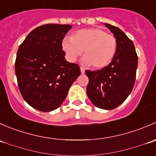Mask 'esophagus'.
<instances>
[{
	"instance_id": "esophagus-1",
	"label": "esophagus",
	"mask_w": 156,
	"mask_h": 156,
	"mask_svg": "<svg viewBox=\"0 0 156 156\" xmlns=\"http://www.w3.org/2000/svg\"><path fill=\"white\" fill-rule=\"evenodd\" d=\"M80 69H81V74H84V72H85V71H84V69L82 68V67H81L80 68Z\"/></svg>"
}]
</instances>
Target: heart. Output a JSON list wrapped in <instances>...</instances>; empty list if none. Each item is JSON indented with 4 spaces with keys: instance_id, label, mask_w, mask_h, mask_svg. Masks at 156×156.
<instances>
[{
    "instance_id": "obj_1",
    "label": "heart",
    "mask_w": 156,
    "mask_h": 156,
    "mask_svg": "<svg viewBox=\"0 0 156 156\" xmlns=\"http://www.w3.org/2000/svg\"><path fill=\"white\" fill-rule=\"evenodd\" d=\"M62 50L67 59L74 62L78 56H84L82 62L96 69L106 68L114 58L117 50V41L112 34L98 28L81 29L71 37L62 41Z\"/></svg>"
}]
</instances>
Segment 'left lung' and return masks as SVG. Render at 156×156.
Segmentation results:
<instances>
[{
    "mask_svg": "<svg viewBox=\"0 0 156 156\" xmlns=\"http://www.w3.org/2000/svg\"><path fill=\"white\" fill-rule=\"evenodd\" d=\"M117 41L114 58L106 68L86 70L87 94L93 104L111 110L120 106L131 92L136 79L138 57L133 41L119 28L104 23Z\"/></svg>",
    "mask_w": 156,
    "mask_h": 156,
    "instance_id": "8db88e82",
    "label": "left lung"
}]
</instances>
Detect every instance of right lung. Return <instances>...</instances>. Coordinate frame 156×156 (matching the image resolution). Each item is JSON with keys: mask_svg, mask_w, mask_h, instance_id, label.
Wrapping results in <instances>:
<instances>
[{"mask_svg": "<svg viewBox=\"0 0 156 156\" xmlns=\"http://www.w3.org/2000/svg\"><path fill=\"white\" fill-rule=\"evenodd\" d=\"M70 25L46 24L31 31L18 49L15 72L20 91L31 107L50 112L61 106L79 66L66 60L62 41Z\"/></svg>", "mask_w": 156, "mask_h": 156, "instance_id": "right-lung-1", "label": "right lung"}]
</instances>
